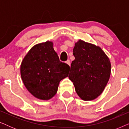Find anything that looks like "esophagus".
<instances>
[{
	"instance_id": "obj_1",
	"label": "esophagus",
	"mask_w": 129,
	"mask_h": 129,
	"mask_svg": "<svg viewBox=\"0 0 129 129\" xmlns=\"http://www.w3.org/2000/svg\"><path fill=\"white\" fill-rule=\"evenodd\" d=\"M66 63L69 65V66H70V64H71V63H70V60H68L66 61Z\"/></svg>"
}]
</instances>
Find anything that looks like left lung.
<instances>
[{
  "mask_svg": "<svg viewBox=\"0 0 129 129\" xmlns=\"http://www.w3.org/2000/svg\"><path fill=\"white\" fill-rule=\"evenodd\" d=\"M73 55L69 78L82 100H94L102 94L110 78L109 59L100 47L80 40L75 43Z\"/></svg>",
  "mask_w": 129,
  "mask_h": 129,
  "instance_id": "8db88e82",
  "label": "left lung"
}]
</instances>
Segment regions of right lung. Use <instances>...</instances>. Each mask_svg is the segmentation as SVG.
Instances as JSON below:
<instances>
[{"label":"right lung","instance_id":"obj_1","mask_svg":"<svg viewBox=\"0 0 129 129\" xmlns=\"http://www.w3.org/2000/svg\"><path fill=\"white\" fill-rule=\"evenodd\" d=\"M70 67L60 61L53 43L34 46L23 60L20 74L23 83L35 98L49 100L56 94L59 82L68 76Z\"/></svg>","mask_w":129,"mask_h":129}]
</instances>
